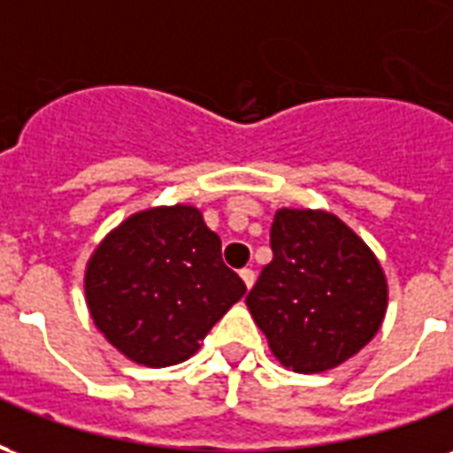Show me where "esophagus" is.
Returning a JSON list of instances; mask_svg holds the SVG:
<instances>
[{"label":"esophagus","mask_w":453,"mask_h":453,"mask_svg":"<svg viewBox=\"0 0 453 453\" xmlns=\"http://www.w3.org/2000/svg\"><path fill=\"white\" fill-rule=\"evenodd\" d=\"M240 276H242V281H245L247 288H252V286H255V272H252V269H242Z\"/></svg>","instance_id":"1"}]
</instances>
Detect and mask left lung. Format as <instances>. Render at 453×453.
Instances as JSON below:
<instances>
[{
    "label": "left lung",
    "mask_w": 453,
    "mask_h": 453,
    "mask_svg": "<svg viewBox=\"0 0 453 453\" xmlns=\"http://www.w3.org/2000/svg\"><path fill=\"white\" fill-rule=\"evenodd\" d=\"M274 259L247 308L286 369L340 366L379 333L388 286L366 242L325 211L281 208L272 223Z\"/></svg>",
    "instance_id": "1"
}]
</instances>
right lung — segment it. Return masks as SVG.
Here are the masks:
<instances>
[{"label": "right lung", "instance_id": "obj_1", "mask_svg": "<svg viewBox=\"0 0 453 453\" xmlns=\"http://www.w3.org/2000/svg\"><path fill=\"white\" fill-rule=\"evenodd\" d=\"M94 325L135 364L172 366L245 296L194 206L150 208L96 247L84 276Z\"/></svg>", "mask_w": 453, "mask_h": 453}]
</instances>
